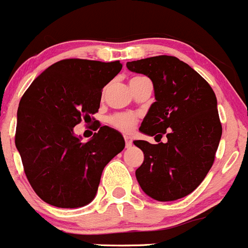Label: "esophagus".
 Segmentation results:
<instances>
[{
	"label": "esophagus",
	"mask_w": 248,
	"mask_h": 248,
	"mask_svg": "<svg viewBox=\"0 0 248 248\" xmlns=\"http://www.w3.org/2000/svg\"><path fill=\"white\" fill-rule=\"evenodd\" d=\"M124 139H125L126 148H131V145H133V140H131V138L128 137V135H125V137H124Z\"/></svg>",
	"instance_id": "obj_1"
}]
</instances>
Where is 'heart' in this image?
<instances>
[{"label": "heart", "instance_id": "b5f03b06", "mask_svg": "<svg viewBox=\"0 0 248 248\" xmlns=\"http://www.w3.org/2000/svg\"><path fill=\"white\" fill-rule=\"evenodd\" d=\"M140 78H143V77H134L131 80L140 79ZM137 122H138L137 115H134V114H131V113L114 114L113 117H110V119H109V123H110L114 128L119 129V130L122 131L133 130L134 126L137 125Z\"/></svg>", "mask_w": 248, "mask_h": 248}]
</instances>
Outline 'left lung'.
Returning <instances> with one entry per match:
<instances>
[{"label": "left lung", "instance_id": "8db88e82", "mask_svg": "<svg viewBox=\"0 0 248 248\" xmlns=\"http://www.w3.org/2000/svg\"><path fill=\"white\" fill-rule=\"evenodd\" d=\"M129 71L149 77L155 102L139 130L166 143L135 140L144 163L135 176L148 196L174 201L191 194L205 179L215 160L222 126L217 99L210 84L176 57L156 56L126 63Z\"/></svg>", "mask_w": 248, "mask_h": 248}]
</instances>
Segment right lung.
Listing matches in <instances>:
<instances>
[{
  "instance_id": "1",
  "label": "right lung",
  "mask_w": 248,
  "mask_h": 248,
  "mask_svg": "<svg viewBox=\"0 0 248 248\" xmlns=\"http://www.w3.org/2000/svg\"><path fill=\"white\" fill-rule=\"evenodd\" d=\"M123 64L63 59L28 87L17 110L15 143L32 189L49 205L76 209L97 195L103 169L125 146L119 131L97 123L83 143L73 128L99 109L102 91Z\"/></svg>"
}]
</instances>
